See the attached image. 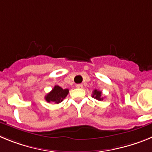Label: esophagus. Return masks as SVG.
<instances>
[{"instance_id":"34e87169","label":"esophagus","mask_w":152,"mask_h":152,"mask_svg":"<svg viewBox=\"0 0 152 152\" xmlns=\"http://www.w3.org/2000/svg\"><path fill=\"white\" fill-rule=\"evenodd\" d=\"M76 88H79V89H81V88H83V84H77V85H76Z\"/></svg>"}]
</instances>
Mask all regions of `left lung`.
Wrapping results in <instances>:
<instances>
[{"mask_svg": "<svg viewBox=\"0 0 152 152\" xmlns=\"http://www.w3.org/2000/svg\"><path fill=\"white\" fill-rule=\"evenodd\" d=\"M92 97L95 98V99L97 100H100V101L103 100V95H102V92L100 91H97V90H94V91H93Z\"/></svg>", "mask_w": 152, "mask_h": 152, "instance_id": "left-lung-1", "label": "left lung"}]
</instances>
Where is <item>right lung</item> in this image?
Segmentation results:
<instances>
[{"instance_id": "obj_1", "label": "right lung", "mask_w": 152, "mask_h": 152, "mask_svg": "<svg viewBox=\"0 0 152 152\" xmlns=\"http://www.w3.org/2000/svg\"><path fill=\"white\" fill-rule=\"evenodd\" d=\"M69 90L68 89H63L59 86L56 85L53 88V89L47 94L45 96V100L48 103H59L62 102L64 98L66 97L67 95L68 94Z\"/></svg>"}]
</instances>
